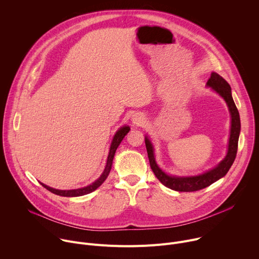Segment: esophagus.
Listing matches in <instances>:
<instances>
[{
    "label": "esophagus",
    "mask_w": 259,
    "mask_h": 259,
    "mask_svg": "<svg viewBox=\"0 0 259 259\" xmlns=\"http://www.w3.org/2000/svg\"><path fill=\"white\" fill-rule=\"evenodd\" d=\"M131 122L133 125L135 126H142L145 123V117L143 114L141 113H136L132 116L131 118Z\"/></svg>",
    "instance_id": "34e87169"
}]
</instances>
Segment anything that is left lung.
<instances>
[{"instance_id":"obj_1","label":"left lung","mask_w":259,"mask_h":259,"mask_svg":"<svg viewBox=\"0 0 259 259\" xmlns=\"http://www.w3.org/2000/svg\"><path fill=\"white\" fill-rule=\"evenodd\" d=\"M206 86L211 88L214 92H216L220 97H223L227 102L231 114V130H230V138L228 152L223 161H220L214 168L193 176H177L171 175L163 171L156 162L155 158V149L154 144L150 137L145 135L144 141L147 151V156H149L150 165L155 173L156 177L164 184L165 187L176 191V192H195L200 191L209 187L210 184L214 183L218 179L223 178L232 167L238 151V141L241 131V121L238 108L234 102L232 96V89L230 84L219 76L217 72H212L209 80L206 83Z\"/></svg>"}]
</instances>
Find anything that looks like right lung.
Returning <instances> with one entry per match:
<instances>
[{
	"instance_id": "1",
	"label": "right lung",
	"mask_w": 259,
	"mask_h": 259,
	"mask_svg": "<svg viewBox=\"0 0 259 259\" xmlns=\"http://www.w3.org/2000/svg\"><path fill=\"white\" fill-rule=\"evenodd\" d=\"M130 131V127L129 126H123L121 128H119L117 130V132L115 133L112 142H110V146H109V152L107 155V160H106V164L104 167L103 172L101 173V175L91 184L87 187L81 188V189H76V190H56L53 188H50L46 184L40 182L42 186L47 189L48 191H50L51 193L57 195V196H62V197H80V196H84L87 194H90L92 192H94L96 189H98L101 184L104 182V180L106 179V177L108 176L110 169H112V165H113V160L116 154V151L118 149V146L120 145V143L122 142L123 138L127 135V133Z\"/></svg>"
}]
</instances>
